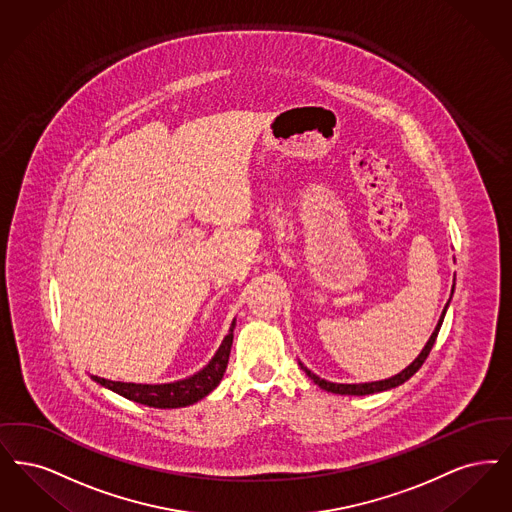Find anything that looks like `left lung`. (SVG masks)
<instances>
[{
	"instance_id": "obj_1",
	"label": "left lung",
	"mask_w": 512,
	"mask_h": 512,
	"mask_svg": "<svg viewBox=\"0 0 512 512\" xmlns=\"http://www.w3.org/2000/svg\"><path fill=\"white\" fill-rule=\"evenodd\" d=\"M453 289H455V280H453V287H451V295H453ZM451 301V297H450ZM450 301L446 303V307L442 310V316H440V320H438V324H436V328L432 331V335L429 337V341H427V345L423 347V350L419 352V356L409 364L408 368L402 369L400 373H396V375H392L389 379H381V381H371V383H333V381H326V379H322V377H318L316 373H312L310 369L303 364V362H299V366L301 369L307 373L308 377L320 387V389L328 390V392H333V394H348V396H366V394H375V392H383V390L394 389V387H400L402 383H406L411 375H415L419 368L423 366V362L427 360V356H429L430 348L434 347V341H436V337H438V331L442 328V322H444V316H446V310L450 307Z\"/></svg>"
}]
</instances>
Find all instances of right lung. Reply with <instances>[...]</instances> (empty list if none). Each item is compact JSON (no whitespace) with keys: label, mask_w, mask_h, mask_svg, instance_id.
<instances>
[{"label":"right lung","mask_w":512,"mask_h":512,"mask_svg":"<svg viewBox=\"0 0 512 512\" xmlns=\"http://www.w3.org/2000/svg\"><path fill=\"white\" fill-rule=\"evenodd\" d=\"M234 328H236V318L232 320L228 335L223 339L221 347L217 348L215 356L209 360V364L186 379H179L173 383H156V385L110 381V379L97 377V375H91V379L104 389L112 390L127 400H133L137 404H144L150 408L173 409L196 404L198 400L205 398L211 390L217 389V385L221 383V379L225 375L226 364H228V356H230Z\"/></svg>","instance_id":"right-lung-1"}]
</instances>
